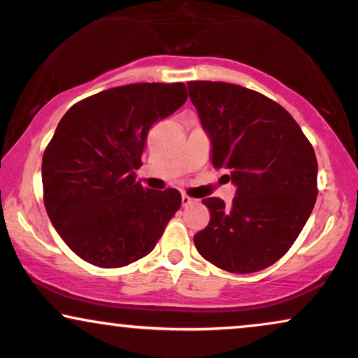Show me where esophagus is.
Here are the masks:
<instances>
[{
    "label": "esophagus",
    "instance_id": "esophagus-1",
    "mask_svg": "<svg viewBox=\"0 0 358 358\" xmlns=\"http://www.w3.org/2000/svg\"><path fill=\"white\" fill-rule=\"evenodd\" d=\"M193 201H194L193 198H189L188 194H182V205H183V206H188V205H192Z\"/></svg>",
    "mask_w": 358,
    "mask_h": 358
}]
</instances>
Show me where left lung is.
I'll use <instances>...</instances> for the list:
<instances>
[{
    "label": "left lung",
    "mask_w": 358,
    "mask_h": 358,
    "mask_svg": "<svg viewBox=\"0 0 358 358\" xmlns=\"http://www.w3.org/2000/svg\"><path fill=\"white\" fill-rule=\"evenodd\" d=\"M189 101L211 142V164L236 187L229 206L205 198L210 223L194 234L216 268L256 273L280 259L309 220L317 198V160L284 107L228 83H188Z\"/></svg>",
    "instance_id": "8db88e82"
}]
</instances>
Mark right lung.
<instances>
[{
    "label": "right lung",
    "instance_id": "add662e5",
    "mask_svg": "<svg viewBox=\"0 0 358 358\" xmlns=\"http://www.w3.org/2000/svg\"><path fill=\"white\" fill-rule=\"evenodd\" d=\"M187 102L176 84H129L72 106L43 157L44 206L59 236L84 261L122 268L147 256L182 205L178 189L143 188L148 130Z\"/></svg>",
    "mask_w": 358,
    "mask_h": 358
}]
</instances>
